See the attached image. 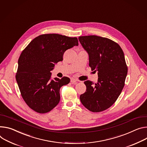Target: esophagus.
<instances>
[{"mask_svg":"<svg viewBox=\"0 0 147 147\" xmlns=\"http://www.w3.org/2000/svg\"><path fill=\"white\" fill-rule=\"evenodd\" d=\"M77 82H78L77 80H76V79H75V78H71V83L72 84H77Z\"/></svg>","mask_w":147,"mask_h":147,"instance_id":"34e87169","label":"esophagus"}]
</instances>
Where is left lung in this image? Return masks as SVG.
<instances>
[{
	"mask_svg": "<svg viewBox=\"0 0 147 147\" xmlns=\"http://www.w3.org/2000/svg\"><path fill=\"white\" fill-rule=\"evenodd\" d=\"M89 57L91 70L98 72V82H84L86 91L80 96L83 105L88 110L101 112L115 102L124 86L128 69L124 52L111 40L97 36L78 37Z\"/></svg>",
	"mask_w": 147,
	"mask_h": 147,
	"instance_id": "left-lung-1",
	"label": "left lung"
}]
</instances>
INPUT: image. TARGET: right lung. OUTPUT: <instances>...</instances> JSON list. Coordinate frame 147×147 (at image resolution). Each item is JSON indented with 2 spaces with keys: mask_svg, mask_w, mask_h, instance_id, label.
<instances>
[{
  "mask_svg": "<svg viewBox=\"0 0 147 147\" xmlns=\"http://www.w3.org/2000/svg\"><path fill=\"white\" fill-rule=\"evenodd\" d=\"M78 45L76 37L46 34L34 38L22 52L16 79L21 95L30 109L46 113L59 104L60 88L69 84L70 79H51L50 71L63 60L67 50Z\"/></svg>",
  "mask_w": 147,
  "mask_h": 147,
  "instance_id": "obj_1",
  "label": "right lung"
}]
</instances>
